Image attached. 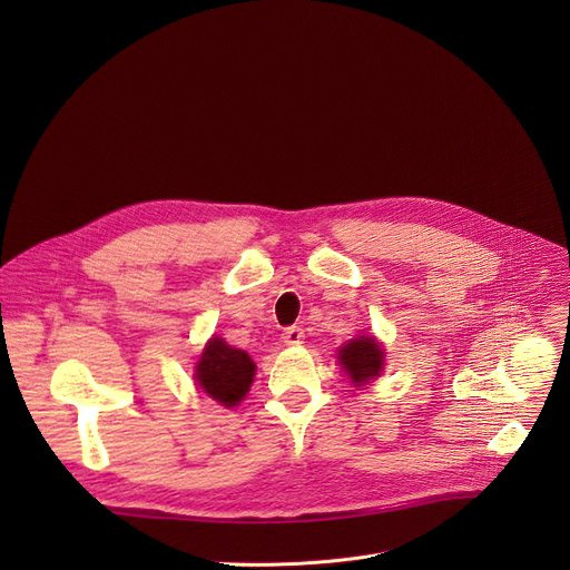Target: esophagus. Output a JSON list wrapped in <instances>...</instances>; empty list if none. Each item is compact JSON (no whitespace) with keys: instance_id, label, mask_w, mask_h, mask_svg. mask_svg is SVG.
Masks as SVG:
<instances>
[{"instance_id":"esophagus-1","label":"esophagus","mask_w":570,"mask_h":570,"mask_svg":"<svg viewBox=\"0 0 570 570\" xmlns=\"http://www.w3.org/2000/svg\"><path fill=\"white\" fill-rule=\"evenodd\" d=\"M284 343L291 345V347L302 345V343H304V332H302L299 327H288V330L284 332Z\"/></svg>"}]
</instances>
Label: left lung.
<instances>
[{"mask_svg": "<svg viewBox=\"0 0 570 570\" xmlns=\"http://www.w3.org/2000/svg\"><path fill=\"white\" fill-rule=\"evenodd\" d=\"M338 363L352 383L361 387L381 376L385 352L374 336H358L338 350Z\"/></svg>", "mask_w": 570, "mask_h": 570, "instance_id": "8db88e82", "label": "left lung"}]
</instances>
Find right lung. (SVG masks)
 Returning a JSON list of instances; mask_svg holds the SVG:
<instances>
[{"label":"right lung","mask_w":570,"mask_h":570,"mask_svg":"<svg viewBox=\"0 0 570 570\" xmlns=\"http://www.w3.org/2000/svg\"><path fill=\"white\" fill-rule=\"evenodd\" d=\"M255 370L257 365L246 352L214 336L196 363L194 379L214 401L225 405V409H234L248 394L255 381Z\"/></svg>","instance_id":"1"}]
</instances>
